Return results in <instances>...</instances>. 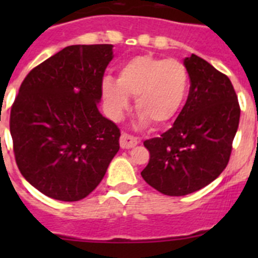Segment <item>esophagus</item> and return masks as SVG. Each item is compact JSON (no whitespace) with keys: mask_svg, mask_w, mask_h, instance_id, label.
Returning <instances> with one entry per match:
<instances>
[{"mask_svg":"<svg viewBox=\"0 0 258 258\" xmlns=\"http://www.w3.org/2000/svg\"><path fill=\"white\" fill-rule=\"evenodd\" d=\"M138 143H140L138 138L131 136V134L122 133L121 137H120V146H121V149H133L134 146H137Z\"/></svg>","mask_w":258,"mask_h":258,"instance_id":"obj_1","label":"esophagus"}]
</instances>
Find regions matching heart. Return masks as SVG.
<instances>
[{
  "label": "heart",
  "mask_w": 258,
  "mask_h": 258,
  "mask_svg": "<svg viewBox=\"0 0 258 258\" xmlns=\"http://www.w3.org/2000/svg\"><path fill=\"white\" fill-rule=\"evenodd\" d=\"M190 88L187 68L177 59L137 55L118 68L117 80L104 79L102 98L108 116L117 121L136 97L141 122L163 126L178 115Z\"/></svg>",
  "instance_id": "obj_1"
}]
</instances>
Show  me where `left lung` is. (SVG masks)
Instances as JSON below:
<instances>
[{
  "mask_svg": "<svg viewBox=\"0 0 258 258\" xmlns=\"http://www.w3.org/2000/svg\"><path fill=\"white\" fill-rule=\"evenodd\" d=\"M190 92L169 131L143 142L150 161L141 172L155 190L183 197L213 182L226 168L240 108L226 75L191 54L183 59Z\"/></svg>",
  "mask_w": 258,
  "mask_h": 258,
  "instance_id": "obj_1",
  "label": "left lung"
}]
</instances>
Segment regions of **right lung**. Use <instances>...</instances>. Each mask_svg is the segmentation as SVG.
I'll return each mask as SVG.
<instances>
[{"label": "right lung", "instance_id": "add662e5", "mask_svg": "<svg viewBox=\"0 0 258 258\" xmlns=\"http://www.w3.org/2000/svg\"><path fill=\"white\" fill-rule=\"evenodd\" d=\"M113 45H72L27 75L10 113L20 173L46 197L86 198L120 149V131L98 104Z\"/></svg>", "mask_w": 258, "mask_h": 258}]
</instances>
